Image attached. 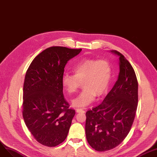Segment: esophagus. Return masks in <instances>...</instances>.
<instances>
[{"instance_id":"1","label":"esophagus","mask_w":157,"mask_h":157,"mask_svg":"<svg viewBox=\"0 0 157 157\" xmlns=\"http://www.w3.org/2000/svg\"><path fill=\"white\" fill-rule=\"evenodd\" d=\"M76 112L77 113H84L85 110H84L83 109H76Z\"/></svg>"}]
</instances>
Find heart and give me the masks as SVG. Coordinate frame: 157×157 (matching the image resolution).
Listing matches in <instances>:
<instances>
[{
  "label": "heart",
  "instance_id": "obj_1",
  "mask_svg": "<svg viewBox=\"0 0 157 157\" xmlns=\"http://www.w3.org/2000/svg\"><path fill=\"white\" fill-rule=\"evenodd\" d=\"M74 75L64 73L62 84L66 91L74 93L82 82V91L72 100L75 107H84L107 91L113 75V69L107 59H83L73 66Z\"/></svg>",
  "mask_w": 157,
  "mask_h": 157
}]
</instances>
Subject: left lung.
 <instances>
[{
    "label": "left lung",
    "mask_w": 157,
    "mask_h": 157,
    "mask_svg": "<svg viewBox=\"0 0 157 157\" xmlns=\"http://www.w3.org/2000/svg\"><path fill=\"white\" fill-rule=\"evenodd\" d=\"M119 73L113 89L99 105L86 114V139L98 151L112 150L128 134L135 118L138 103V82L133 67L116 50Z\"/></svg>",
    "instance_id": "left-lung-1"
}]
</instances>
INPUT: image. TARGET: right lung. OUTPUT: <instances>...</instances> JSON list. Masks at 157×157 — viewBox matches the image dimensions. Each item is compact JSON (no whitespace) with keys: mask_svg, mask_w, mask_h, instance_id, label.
Returning <instances> with one entry per match:
<instances>
[{"mask_svg":"<svg viewBox=\"0 0 157 157\" xmlns=\"http://www.w3.org/2000/svg\"><path fill=\"white\" fill-rule=\"evenodd\" d=\"M82 49L52 47L37 56L26 72L22 114L39 143L55 147L66 139L75 111L63 95L62 77L69 60Z\"/></svg>","mask_w":157,"mask_h":157,"instance_id":"obj_1","label":"right lung"}]
</instances>
